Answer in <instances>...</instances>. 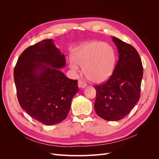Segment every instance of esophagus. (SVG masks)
<instances>
[{
    "label": "esophagus",
    "mask_w": 159,
    "mask_h": 159,
    "mask_svg": "<svg viewBox=\"0 0 159 159\" xmlns=\"http://www.w3.org/2000/svg\"><path fill=\"white\" fill-rule=\"evenodd\" d=\"M78 86L80 88H84L87 86V84H86L84 81L80 80L78 81Z\"/></svg>",
    "instance_id": "1"
}]
</instances>
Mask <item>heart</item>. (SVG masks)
Listing matches in <instances>:
<instances>
[{
  "mask_svg": "<svg viewBox=\"0 0 159 159\" xmlns=\"http://www.w3.org/2000/svg\"><path fill=\"white\" fill-rule=\"evenodd\" d=\"M116 62L113 48L104 42L92 41L77 48L69 61L70 69L75 73L83 67L84 73L93 83H102L111 75Z\"/></svg>",
  "mask_w": 159,
  "mask_h": 159,
  "instance_id": "obj_1",
  "label": "heart"
}]
</instances>
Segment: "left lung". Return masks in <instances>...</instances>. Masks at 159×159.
<instances>
[{
  "instance_id": "1",
  "label": "left lung",
  "mask_w": 159,
  "mask_h": 159,
  "mask_svg": "<svg viewBox=\"0 0 159 159\" xmlns=\"http://www.w3.org/2000/svg\"><path fill=\"white\" fill-rule=\"evenodd\" d=\"M119 60L107 82L96 85L94 108L99 117L119 121L131 112L140 98L143 68L139 53L131 45L112 36Z\"/></svg>"
}]
</instances>
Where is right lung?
Returning a JSON list of instances; mask_svg holds the SVG:
<instances>
[{
  "label": "right lung",
  "instance_id": "add662e5",
  "mask_svg": "<svg viewBox=\"0 0 159 159\" xmlns=\"http://www.w3.org/2000/svg\"><path fill=\"white\" fill-rule=\"evenodd\" d=\"M65 66V56L48 39L24 51L14 70L20 107L46 125L58 124L66 118L78 91V80L68 78L59 70Z\"/></svg>",
  "mask_w": 159,
  "mask_h": 159
}]
</instances>
